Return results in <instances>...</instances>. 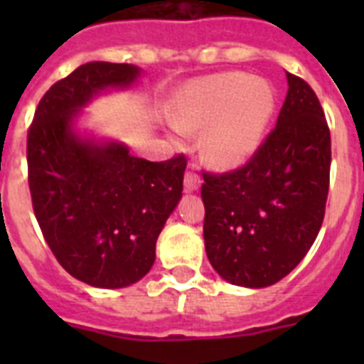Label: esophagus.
Instances as JSON below:
<instances>
[{
    "instance_id": "34e87169",
    "label": "esophagus",
    "mask_w": 364,
    "mask_h": 364,
    "mask_svg": "<svg viewBox=\"0 0 364 364\" xmlns=\"http://www.w3.org/2000/svg\"><path fill=\"white\" fill-rule=\"evenodd\" d=\"M200 184H202L200 176L193 171V169H188L184 175V188L188 189V191H197V189L200 188Z\"/></svg>"
}]
</instances>
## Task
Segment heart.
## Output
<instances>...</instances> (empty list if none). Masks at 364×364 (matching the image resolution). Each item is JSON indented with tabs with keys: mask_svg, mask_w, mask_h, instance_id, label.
<instances>
[{
	"mask_svg": "<svg viewBox=\"0 0 364 364\" xmlns=\"http://www.w3.org/2000/svg\"><path fill=\"white\" fill-rule=\"evenodd\" d=\"M275 111V92L266 80L224 73L193 82L173 107L182 133L205 129L202 146L217 166L246 162L262 142Z\"/></svg>",
	"mask_w": 364,
	"mask_h": 364,
	"instance_id": "b5f03b06",
	"label": "heart"
}]
</instances>
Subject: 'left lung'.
<instances>
[{
	"label": "left lung",
	"instance_id": "obj_1",
	"mask_svg": "<svg viewBox=\"0 0 364 364\" xmlns=\"http://www.w3.org/2000/svg\"><path fill=\"white\" fill-rule=\"evenodd\" d=\"M275 129L230 173H204L205 253L224 281L266 288L304 259L319 233L330 186L332 142L319 98L286 73Z\"/></svg>",
	"mask_w": 364,
	"mask_h": 364
}]
</instances>
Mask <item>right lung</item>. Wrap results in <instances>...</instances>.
I'll return each instance as SVG.
<instances>
[{
	"instance_id": "add662e5",
	"label": "right lung",
	"mask_w": 364,
	"mask_h": 364,
	"mask_svg": "<svg viewBox=\"0 0 364 364\" xmlns=\"http://www.w3.org/2000/svg\"><path fill=\"white\" fill-rule=\"evenodd\" d=\"M138 76L129 63L80 65L45 92L27 134L41 233L63 269L95 288H125L149 272L156 239L182 197L184 154L149 162L122 142L74 131L96 95L127 89Z\"/></svg>"
}]
</instances>
